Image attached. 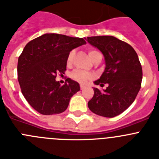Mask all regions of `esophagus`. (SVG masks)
Here are the masks:
<instances>
[{"mask_svg": "<svg viewBox=\"0 0 159 159\" xmlns=\"http://www.w3.org/2000/svg\"><path fill=\"white\" fill-rule=\"evenodd\" d=\"M86 88V86H85L84 84H80V89H81V90L84 89V88Z\"/></svg>", "mask_w": 159, "mask_h": 159, "instance_id": "obj_1", "label": "esophagus"}]
</instances>
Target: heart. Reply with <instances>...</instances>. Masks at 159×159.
<instances>
[{"instance_id": "obj_1", "label": "heart", "mask_w": 159, "mask_h": 159, "mask_svg": "<svg viewBox=\"0 0 159 159\" xmlns=\"http://www.w3.org/2000/svg\"><path fill=\"white\" fill-rule=\"evenodd\" d=\"M88 54H89L90 58L92 59V61L95 60V59L96 58V57H99V56H102L101 53L99 52L98 50H96V49H92V48L88 50ZM74 55H75V51H73V50L70 52L68 53V55H67V64H68V65L71 64ZM71 79L77 81V82L79 83H85L87 80H88V79L91 78V75H90L89 73L80 71V70H75V71H73V72L71 74Z\"/></svg>"}]
</instances>
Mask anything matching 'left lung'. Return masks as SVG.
<instances>
[{
	"label": "left lung",
	"mask_w": 159,
	"mask_h": 159,
	"mask_svg": "<svg viewBox=\"0 0 159 159\" xmlns=\"http://www.w3.org/2000/svg\"><path fill=\"white\" fill-rule=\"evenodd\" d=\"M87 40L102 52L106 63L104 71L95 84L108 85L102 91L94 88L88 107L98 116L113 118L127 110L139 92L143 79L141 64L134 49L114 36H91Z\"/></svg>",
	"instance_id": "8db88e82"
}]
</instances>
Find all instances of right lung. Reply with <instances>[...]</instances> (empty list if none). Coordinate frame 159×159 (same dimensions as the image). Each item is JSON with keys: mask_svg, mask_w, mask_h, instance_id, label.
<instances>
[{"mask_svg": "<svg viewBox=\"0 0 159 159\" xmlns=\"http://www.w3.org/2000/svg\"><path fill=\"white\" fill-rule=\"evenodd\" d=\"M84 43L83 38L47 33L25 45L18 59L17 78L24 97L36 111L55 115L67 109L80 84L67 78L60 85L56 77L65 72L68 53Z\"/></svg>", "mask_w": 159, "mask_h": 159, "instance_id": "obj_1", "label": "right lung"}]
</instances>
